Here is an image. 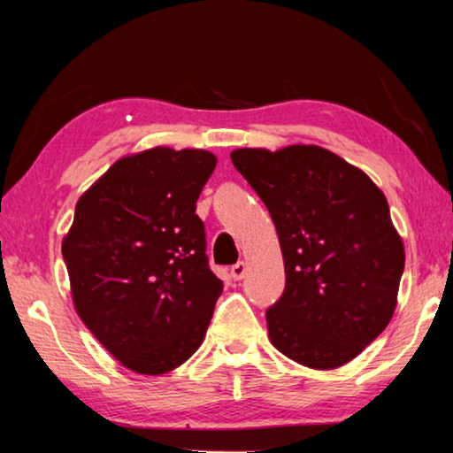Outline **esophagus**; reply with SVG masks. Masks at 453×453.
Returning <instances> with one entry per match:
<instances>
[{"label": "esophagus", "mask_w": 453, "mask_h": 453, "mask_svg": "<svg viewBox=\"0 0 453 453\" xmlns=\"http://www.w3.org/2000/svg\"><path fill=\"white\" fill-rule=\"evenodd\" d=\"M248 273V265L246 262H238V265L232 266V279L234 280H242Z\"/></svg>", "instance_id": "1"}]
</instances>
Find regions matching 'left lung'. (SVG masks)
<instances>
[{
	"label": "left lung",
	"mask_w": 453,
	"mask_h": 453,
	"mask_svg": "<svg viewBox=\"0 0 453 453\" xmlns=\"http://www.w3.org/2000/svg\"><path fill=\"white\" fill-rule=\"evenodd\" d=\"M232 162L268 207L285 260V293L266 311L270 342L303 366H343L396 307L404 248L387 197L321 146L238 148Z\"/></svg>",
	"instance_id": "8db88e82"
}]
</instances>
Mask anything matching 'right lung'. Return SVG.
I'll return each mask as SVG.
<instances>
[{
  "mask_svg": "<svg viewBox=\"0 0 453 453\" xmlns=\"http://www.w3.org/2000/svg\"><path fill=\"white\" fill-rule=\"evenodd\" d=\"M218 158L157 146L107 168L75 207L63 240L73 303L121 366L158 376L203 342L224 282L195 213Z\"/></svg>",
  "mask_w": 453,
  "mask_h": 453,
  "instance_id": "obj_1",
  "label": "right lung"
}]
</instances>
